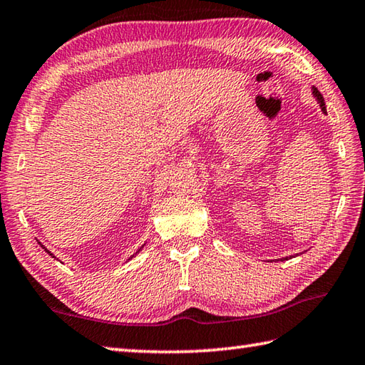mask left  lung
<instances>
[{"mask_svg":"<svg viewBox=\"0 0 365 365\" xmlns=\"http://www.w3.org/2000/svg\"><path fill=\"white\" fill-rule=\"evenodd\" d=\"M312 93H313V96L317 98V101H318V104H319V107H321V110H323V113H327L323 95H321V93L318 91V88H317V87H312ZM289 258H292V256H289ZM289 258H288V256H287V258H280V259H278V261H287V259H289Z\"/></svg>","mask_w":365,"mask_h":365,"instance_id":"obj_1","label":"left lung"}]
</instances>
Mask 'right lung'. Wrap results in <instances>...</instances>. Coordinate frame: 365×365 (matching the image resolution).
<instances>
[{
	"instance_id": "1",
	"label": "right lung",
	"mask_w": 365,
	"mask_h": 365,
	"mask_svg": "<svg viewBox=\"0 0 365 365\" xmlns=\"http://www.w3.org/2000/svg\"><path fill=\"white\" fill-rule=\"evenodd\" d=\"M38 244H39V245H41V247H42V248H44V250H46V253H48V255H50V256H52V258H55V256H53V255H52V253H50V252H48V250H47V248H46V247H44V245H42V244H41V242H38ZM144 245H145V244H144ZM144 245H142V247H140V248H139V250H138V252H135V253H134V255H133V256H131V258H130V259H133V258H134V256H135V255H138V253H139V252H140V250H142V248H144ZM130 259H128V261H130Z\"/></svg>"
}]
</instances>
